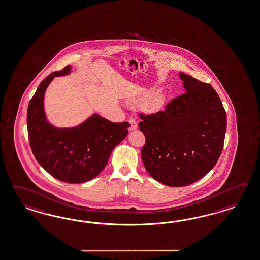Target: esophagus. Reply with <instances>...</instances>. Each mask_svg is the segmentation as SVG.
Listing matches in <instances>:
<instances>
[{"instance_id":"esophagus-1","label":"esophagus","mask_w":260,"mask_h":260,"mask_svg":"<svg viewBox=\"0 0 260 260\" xmlns=\"http://www.w3.org/2000/svg\"><path fill=\"white\" fill-rule=\"evenodd\" d=\"M128 123H129V131H133V129H135V128H137L138 127V124H137V122L135 119H133V118H129L128 119Z\"/></svg>"}]
</instances>
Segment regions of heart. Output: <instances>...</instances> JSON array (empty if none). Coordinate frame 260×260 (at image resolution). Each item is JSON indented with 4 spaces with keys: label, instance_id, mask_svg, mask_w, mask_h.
Here are the masks:
<instances>
[{
    "label": "heart",
    "instance_id": "b5f03b06",
    "mask_svg": "<svg viewBox=\"0 0 260 260\" xmlns=\"http://www.w3.org/2000/svg\"><path fill=\"white\" fill-rule=\"evenodd\" d=\"M162 102H164V95L160 93H157L150 98L148 102V109L151 111H156L161 106Z\"/></svg>",
    "mask_w": 260,
    "mask_h": 260
}]
</instances>
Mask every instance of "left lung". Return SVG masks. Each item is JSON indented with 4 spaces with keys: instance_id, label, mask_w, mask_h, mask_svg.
Returning <instances> with one entry per match:
<instances>
[{
    "instance_id": "left-lung-1",
    "label": "left lung",
    "mask_w": 260,
    "mask_h": 260,
    "mask_svg": "<svg viewBox=\"0 0 260 260\" xmlns=\"http://www.w3.org/2000/svg\"><path fill=\"white\" fill-rule=\"evenodd\" d=\"M185 94L156 114H140L146 136L141 157L147 173L170 187H183L206 176L221 156L226 113L215 90L179 73Z\"/></svg>"
}]
</instances>
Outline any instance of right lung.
Returning a JSON list of instances; mask_svg holds the SVG:
<instances>
[{
    "mask_svg": "<svg viewBox=\"0 0 260 260\" xmlns=\"http://www.w3.org/2000/svg\"><path fill=\"white\" fill-rule=\"evenodd\" d=\"M70 69L67 66L51 73L39 84L28 106V137L35 158L50 175L67 183H83L105 168L131 125L113 123L95 114L77 127L52 126L45 114V91L54 77L70 74Z\"/></svg>",
    "mask_w": 260,
    "mask_h": 260,
    "instance_id": "add662e5",
    "label": "right lung"
}]
</instances>
